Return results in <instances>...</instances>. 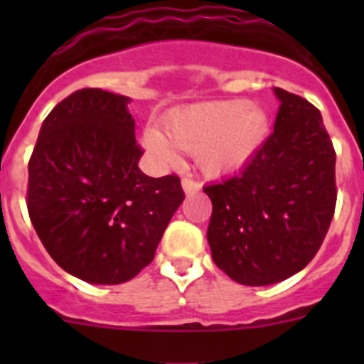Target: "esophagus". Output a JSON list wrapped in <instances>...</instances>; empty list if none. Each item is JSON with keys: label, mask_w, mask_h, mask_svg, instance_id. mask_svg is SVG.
<instances>
[{"label": "esophagus", "mask_w": 364, "mask_h": 364, "mask_svg": "<svg viewBox=\"0 0 364 364\" xmlns=\"http://www.w3.org/2000/svg\"><path fill=\"white\" fill-rule=\"evenodd\" d=\"M182 188H184L186 193H195L200 189V182L193 178V176H184L182 178Z\"/></svg>", "instance_id": "1"}]
</instances>
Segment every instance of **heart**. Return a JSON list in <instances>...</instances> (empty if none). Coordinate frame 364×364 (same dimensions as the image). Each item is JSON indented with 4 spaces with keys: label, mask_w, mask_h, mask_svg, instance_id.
<instances>
[{
    "label": "heart",
    "mask_w": 364,
    "mask_h": 364,
    "mask_svg": "<svg viewBox=\"0 0 364 364\" xmlns=\"http://www.w3.org/2000/svg\"><path fill=\"white\" fill-rule=\"evenodd\" d=\"M269 133L268 112L247 100H220L191 105L166 120V134L144 133V146L162 164H175L178 151L197 154L210 175L235 171L262 147Z\"/></svg>",
    "instance_id": "b5f03b06"
}]
</instances>
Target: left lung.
<instances>
[{"label": "left lung", "mask_w": 364, "mask_h": 364, "mask_svg": "<svg viewBox=\"0 0 364 364\" xmlns=\"http://www.w3.org/2000/svg\"><path fill=\"white\" fill-rule=\"evenodd\" d=\"M275 129L239 175L205 186L215 264L246 286L275 284L319 252L337 202L336 149L319 109L275 89Z\"/></svg>", "instance_id": "left-lung-1"}]
</instances>
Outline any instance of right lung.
<instances>
[{
    "instance_id": "add662e5",
    "label": "right lung",
    "mask_w": 364,
    "mask_h": 364,
    "mask_svg": "<svg viewBox=\"0 0 364 364\" xmlns=\"http://www.w3.org/2000/svg\"><path fill=\"white\" fill-rule=\"evenodd\" d=\"M129 98L80 89L43 120L28 160L27 210L60 268L122 284L151 260L182 200L176 175L140 171Z\"/></svg>"
}]
</instances>
